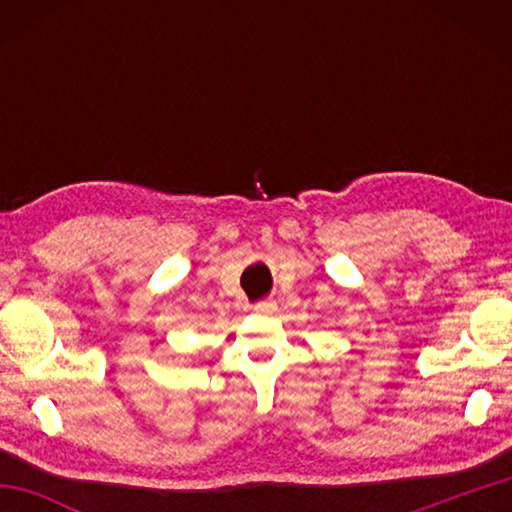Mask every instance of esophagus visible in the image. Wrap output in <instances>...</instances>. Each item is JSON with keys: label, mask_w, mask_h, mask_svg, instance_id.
I'll use <instances>...</instances> for the list:
<instances>
[{"label": "esophagus", "mask_w": 512, "mask_h": 512, "mask_svg": "<svg viewBox=\"0 0 512 512\" xmlns=\"http://www.w3.org/2000/svg\"><path fill=\"white\" fill-rule=\"evenodd\" d=\"M277 309V305L273 300H259L255 305V311L257 314H273V311Z\"/></svg>", "instance_id": "obj_1"}]
</instances>
